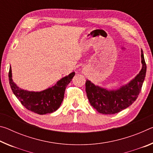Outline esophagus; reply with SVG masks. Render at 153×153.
<instances>
[{"mask_svg": "<svg viewBox=\"0 0 153 153\" xmlns=\"http://www.w3.org/2000/svg\"><path fill=\"white\" fill-rule=\"evenodd\" d=\"M82 72H83V71H82ZM83 73H84H84H85V71H84V72H83Z\"/></svg>", "mask_w": 153, "mask_h": 153, "instance_id": "1", "label": "esophagus"}]
</instances>
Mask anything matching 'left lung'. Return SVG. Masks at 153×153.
I'll list each match as a JSON object with an SVG mask.
<instances>
[{
    "mask_svg": "<svg viewBox=\"0 0 153 153\" xmlns=\"http://www.w3.org/2000/svg\"><path fill=\"white\" fill-rule=\"evenodd\" d=\"M141 63L142 69L138 74L117 89L108 90L106 88L95 85L90 80L87 79L86 92L92 107L100 113L112 115L120 112L132 105L141 91L146 76V65L142 50Z\"/></svg>",
    "mask_w": 153,
    "mask_h": 153,
    "instance_id": "obj_1",
    "label": "left lung"
}]
</instances>
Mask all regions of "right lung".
<instances>
[{
    "label": "right lung",
    "instance_id": "add662e5",
    "mask_svg": "<svg viewBox=\"0 0 153 153\" xmlns=\"http://www.w3.org/2000/svg\"><path fill=\"white\" fill-rule=\"evenodd\" d=\"M75 76V72L65 76L52 87L42 91H28L20 88L12 79L11 67L10 65L9 80L11 90L15 97L27 109L39 115L55 112L60 107L63 100L65 91Z\"/></svg>",
    "mask_w": 153,
    "mask_h": 153
}]
</instances>
